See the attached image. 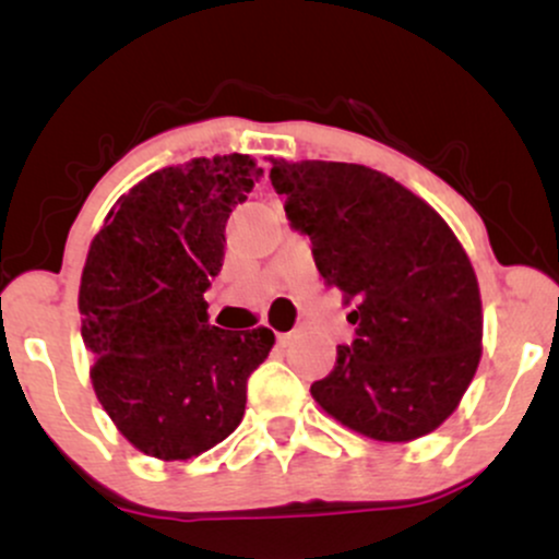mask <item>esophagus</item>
Listing matches in <instances>:
<instances>
[{
  "mask_svg": "<svg viewBox=\"0 0 559 559\" xmlns=\"http://www.w3.org/2000/svg\"><path fill=\"white\" fill-rule=\"evenodd\" d=\"M275 338H278V346H288V344L294 342V338H297V333H292V331L278 333V336H275Z\"/></svg>",
  "mask_w": 559,
  "mask_h": 559,
  "instance_id": "obj_1",
  "label": "esophagus"
}]
</instances>
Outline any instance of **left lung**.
<instances>
[{
	"label": "left lung",
	"instance_id": "obj_1",
	"mask_svg": "<svg viewBox=\"0 0 559 559\" xmlns=\"http://www.w3.org/2000/svg\"><path fill=\"white\" fill-rule=\"evenodd\" d=\"M292 228L310 236L329 286L355 310V338L310 386L325 413L378 441L431 433L463 400L480 360L478 281L433 207L352 163L271 159Z\"/></svg>",
	"mask_w": 559,
	"mask_h": 559
}]
</instances>
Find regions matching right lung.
<instances>
[{"mask_svg":"<svg viewBox=\"0 0 559 559\" xmlns=\"http://www.w3.org/2000/svg\"><path fill=\"white\" fill-rule=\"evenodd\" d=\"M247 155L197 157L133 186L94 236L81 275V336L96 400L150 457L189 460L236 431L271 329L210 325L204 292L226 223L260 181Z\"/></svg>","mask_w":559,"mask_h":559,"instance_id":"1","label":"right lung"}]
</instances>
